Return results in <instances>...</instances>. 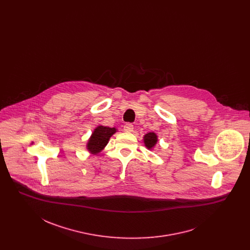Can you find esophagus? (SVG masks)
<instances>
[{
    "label": "esophagus",
    "mask_w": 250,
    "mask_h": 250,
    "mask_svg": "<svg viewBox=\"0 0 250 250\" xmlns=\"http://www.w3.org/2000/svg\"><path fill=\"white\" fill-rule=\"evenodd\" d=\"M133 129H134V126H133V125L130 124V123L125 124V126H124V130L125 131V132H132Z\"/></svg>",
    "instance_id": "1"
}]
</instances>
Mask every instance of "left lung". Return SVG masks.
<instances>
[{
  "mask_svg": "<svg viewBox=\"0 0 250 250\" xmlns=\"http://www.w3.org/2000/svg\"><path fill=\"white\" fill-rule=\"evenodd\" d=\"M143 140H144V143H145V146L148 148V149H152L154 146H155L156 143H157V136L155 135L154 132H150L148 134H146L144 137H143Z\"/></svg>",
  "mask_w": 250,
  "mask_h": 250,
  "instance_id": "obj_1",
  "label": "left lung"
}]
</instances>
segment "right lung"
I'll use <instances>...</instances> for the list:
<instances>
[{"label":"right lung","instance_id":"obj_1","mask_svg":"<svg viewBox=\"0 0 250 250\" xmlns=\"http://www.w3.org/2000/svg\"><path fill=\"white\" fill-rule=\"evenodd\" d=\"M116 132L114 127L110 128L107 126L99 125L93 132L89 142L87 143V149L93 154L96 155L101 152L108 143L109 138Z\"/></svg>","mask_w":250,"mask_h":250}]
</instances>
